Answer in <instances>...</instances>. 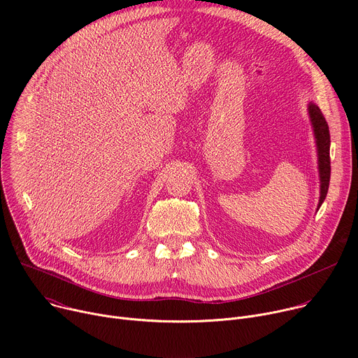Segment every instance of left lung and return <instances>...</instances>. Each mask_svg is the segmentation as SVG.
Listing matches in <instances>:
<instances>
[{"mask_svg":"<svg viewBox=\"0 0 358 358\" xmlns=\"http://www.w3.org/2000/svg\"><path fill=\"white\" fill-rule=\"evenodd\" d=\"M309 115L313 124L315 136H316V144H317V152H319V173H320V201L319 208L323 203L327 191H329V182H330V131L329 124L322 113V110L316 105L309 106Z\"/></svg>","mask_w":358,"mask_h":358,"instance_id":"1","label":"left lung"}]
</instances>
